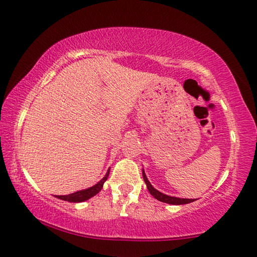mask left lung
Returning <instances> with one entry per match:
<instances>
[{"mask_svg": "<svg viewBox=\"0 0 257 257\" xmlns=\"http://www.w3.org/2000/svg\"><path fill=\"white\" fill-rule=\"evenodd\" d=\"M143 177H144L145 183H146V185H147L148 191H150L151 195L153 196L155 199L160 200V202H163V203H167V204H172V205H183V204H189L191 202H195V200H192V199L177 198V197H172V196L165 195V193H162V192H160L159 190H156L153 185L151 184V182L148 181V178L146 176V174H145L144 169H143Z\"/></svg>", "mask_w": 257, "mask_h": 257, "instance_id": "left-lung-1", "label": "left lung"}]
</instances>
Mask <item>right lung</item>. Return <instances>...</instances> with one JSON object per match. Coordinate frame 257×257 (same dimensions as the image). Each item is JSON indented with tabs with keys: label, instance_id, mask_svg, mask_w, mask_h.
<instances>
[{
	"label": "right lung",
	"instance_id": "right-lung-1",
	"mask_svg": "<svg viewBox=\"0 0 257 257\" xmlns=\"http://www.w3.org/2000/svg\"><path fill=\"white\" fill-rule=\"evenodd\" d=\"M109 174H110V169H107L105 176H104L102 180L98 182V183H96L95 185H92V187H90V188L84 189V190H80V191L69 193V195L57 196V198L61 199V200H66V202H70V203H81V202H84V200H88L89 198H91V197L97 195V193L102 190L104 182L107 180Z\"/></svg>",
	"mask_w": 257,
	"mask_h": 257
}]
</instances>
